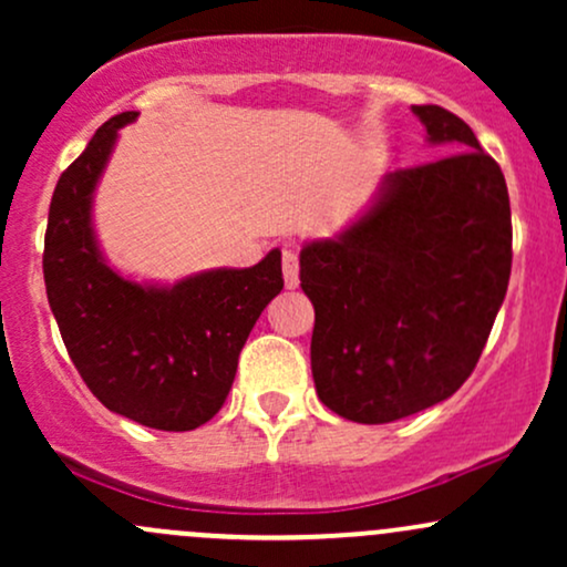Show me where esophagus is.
<instances>
[{
    "instance_id": "obj_1",
    "label": "esophagus",
    "mask_w": 567,
    "mask_h": 567,
    "mask_svg": "<svg viewBox=\"0 0 567 567\" xmlns=\"http://www.w3.org/2000/svg\"><path fill=\"white\" fill-rule=\"evenodd\" d=\"M282 275H285V288H298V252L292 245L282 247Z\"/></svg>"
}]
</instances>
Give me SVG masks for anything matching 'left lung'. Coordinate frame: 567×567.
I'll return each mask as SVG.
<instances>
[{
  "instance_id": "1",
  "label": "left lung",
  "mask_w": 567,
  "mask_h": 567,
  "mask_svg": "<svg viewBox=\"0 0 567 567\" xmlns=\"http://www.w3.org/2000/svg\"><path fill=\"white\" fill-rule=\"evenodd\" d=\"M413 114L453 154L383 175L360 218L301 250L317 394L357 424L400 421L458 392L509 285L504 173L447 109Z\"/></svg>"
}]
</instances>
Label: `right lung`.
<instances>
[{"label":"right lung","instance_id":"right-lung-1","mask_svg":"<svg viewBox=\"0 0 567 567\" xmlns=\"http://www.w3.org/2000/svg\"><path fill=\"white\" fill-rule=\"evenodd\" d=\"M122 112L97 127L58 181L44 234V285L71 362L114 413L162 432H192L229 394L252 324L282 290V252L250 269H210L175 285L135 282L103 258L93 197Z\"/></svg>","mask_w":567,"mask_h":567}]
</instances>
